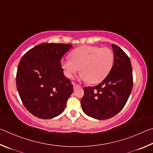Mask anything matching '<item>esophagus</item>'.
<instances>
[{"label":"esophagus","instance_id":"34e87169","mask_svg":"<svg viewBox=\"0 0 153 153\" xmlns=\"http://www.w3.org/2000/svg\"><path fill=\"white\" fill-rule=\"evenodd\" d=\"M72 85H73L74 89H77V88L81 87V86H80V85H79L78 84H76V83H75V82H72Z\"/></svg>","mask_w":153,"mask_h":153}]
</instances>
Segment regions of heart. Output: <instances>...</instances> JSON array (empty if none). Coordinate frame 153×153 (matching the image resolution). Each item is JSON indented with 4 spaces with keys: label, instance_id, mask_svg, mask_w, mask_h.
<instances>
[{
    "label": "heart",
    "instance_id": "heart-1",
    "mask_svg": "<svg viewBox=\"0 0 153 153\" xmlns=\"http://www.w3.org/2000/svg\"><path fill=\"white\" fill-rule=\"evenodd\" d=\"M71 58L62 60L66 76L72 78L80 68L81 79L89 83H98L108 76L114 62V54L109 48L83 45L71 53Z\"/></svg>",
    "mask_w": 153,
    "mask_h": 153
}]
</instances>
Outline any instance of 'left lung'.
<instances>
[{"instance_id":"obj_1","label":"left lung","mask_w":153,"mask_h":153,"mask_svg":"<svg viewBox=\"0 0 153 153\" xmlns=\"http://www.w3.org/2000/svg\"><path fill=\"white\" fill-rule=\"evenodd\" d=\"M114 62L103 81L84 88L81 106L85 114L97 120H108L124 108L132 91L133 75L130 58L119 46L112 44Z\"/></svg>"}]
</instances>
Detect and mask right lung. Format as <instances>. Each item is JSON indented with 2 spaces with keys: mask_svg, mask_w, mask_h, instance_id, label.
Segmentation results:
<instances>
[{
  "mask_svg": "<svg viewBox=\"0 0 153 153\" xmlns=\"http://www.w3.org/2000/svg\"><path fill=\"white\" fill-rule=\"evenodd\" d=\"M71 44L42 43L19 63L16 85L23 105L34 116L51 119L62 113L73 91L64 75L61 59Z\"/></svg>",
  "mask_w": 153,
  "mask_h": 153,
  "instance_id": "add662e5",
  "label": "right lung"
}]
</instances>
